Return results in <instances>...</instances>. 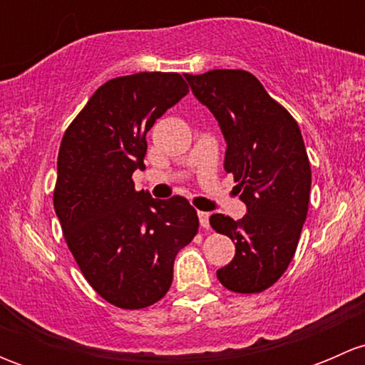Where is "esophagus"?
<instances>
[{
	"label": "esophagus",
	"instance_id": "esophagus-1",
	"mask_svg": "<svg viewBox=\"0 0 365 365\" xmlns=\"http://www.w3.org/2000/svg\"><path fill=\"white\" fill-rule=\"evenodd\" d=\"M197 217H200L201 227L208 230V227H210V213L208 212H197Z\"/></svg>",
	"mask_w": 365,
	"mask_h": 365
}]
</instances>
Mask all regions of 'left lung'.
Segmentation results:
<instances>
[{
    "mask_svg": "<svg viewBox=\"0 0 365 365\" xmlns=\"http://www.w3.org/2000/svg\"><path fill=\"white\" fill-rule=\"evenodd\" d=\"M185 79L219 121L227 145L224 169L233 173L247 206L240 220L210 217L213 230L237 247L217 279L235 293L264 292L295 256L307 217L311 165L300 128L251 72L210 70Z\"/></svg>",
    "mask_w": 365,
    "mask_h": 365,
    "instance_id": "8db88e82",
    "label": "left lung"
}]
</instances>
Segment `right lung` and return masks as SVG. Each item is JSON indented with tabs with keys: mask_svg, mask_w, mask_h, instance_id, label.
<instances>
[{
	"mask_svg": "<svg viewBox=\"0 0 365 365\" xmlns=\"http://www.w3.org/2000/svg\"><path fill=\"white\" fill-rule=\"evenodd\" d=\"M189 93L175 72H139L102 84L68 125L58 153L54 210L91 288L121 309L159 302L180 249L200 220L182 196L153 200L135 190L146 132Z\"/></svg>",
	"mask_w": 365,
	"mask_h": 365,
	"instance_id": "1",
	"label": "right lung"
}]
</instances>
